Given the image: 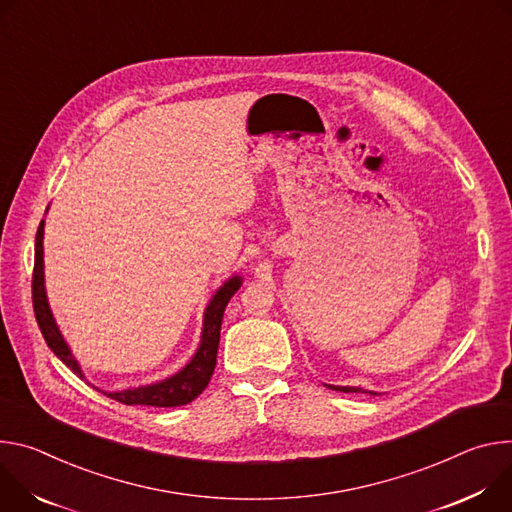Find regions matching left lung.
I'll list each match as a JSON object with an SVG mask.
<instances>
[{
    "label": "left lung",
    "mask_w": 512,
    "mask_h": 512,
    "mask_svg": "<svg viewBox=\"0 0 512 512\" xmlns=\"http://www.w3.org/2000/svg\"><path fill=\"white\" fill-rule=\"evenodd\" d=\"M327 388H331V390H339V392H368V394H378V392H374V390H364V388H360V386H335V384H325Z\"/></svg>",
    "instance_id": "obj_1"
}]
</instances>
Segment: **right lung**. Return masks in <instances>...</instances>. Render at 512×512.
<instances>
[{
  "instance_id": "add662e5",
  "label": "right lung",
  "mask_w": 512,
  "mask_h": 512,
  "mask_svg": "<svg viewBox=\"0 0 512 512\" xmlns=\"http://www.w3.org/2000/svg\"><path fill=\"white\" fill-rule=\"evenodd\" d=\"M242 276L234 274L227 278L223 285L213 293L209 299L205 313H203V329L199 346L193 354V358L175 374H170L164 380L142 384L134 388L124 390H101L99 386H93L101 394L109 396V399L124 403V405H146V407H181L191 401L205 390V386L211 380L215 362H217V348H219V331H221V319L223 311L230 303V299L236 295V291L242 287ZM32 303H34V315L38 321V327L46 339L48 348L54 352L56 358H61L63 364H67L79 378H85L81 364L73 356L67 339L63 337L56 319L50 311L46 287H44V219L38 225L36 232V248H34V276H32ZM87 380V378H85Z\"/></svg>"
}]
</instances>
